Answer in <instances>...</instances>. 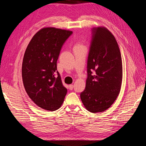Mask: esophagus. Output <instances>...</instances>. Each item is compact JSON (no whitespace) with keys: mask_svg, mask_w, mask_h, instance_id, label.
Wrapping results in <instances>:
<instances>
[{"mask_svg":"<svg viewBox=\"0 0 146 146\" xmlns=\"http://www.w3.org/2000/svg\"><path fill=\"white\" fill-rule=\"evenodd\" d=\"M69 90H72L73 88H74V85H69Z\"/></svg>","mask_w":146,"mask_h":146,"instance_id":"esophagus-1","label":"esophagus"}]
</instances>
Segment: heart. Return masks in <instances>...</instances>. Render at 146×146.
Returning a JSON list of instances; mask_svg holds the SVG:
<instances>
[{"mask_svg":"<svg viewBox=\"0 0 146 146\" xmlns=\"http://www.w3.org/2000/svg\"><path fill=\"white\" fill-rule=\"evenodd\" d=\"M84 47V46L83 45L82 42L81 41H78L77 43V44H76V46L75 47Z\"/></svg>","mask_w":146,"mask_h":146,"instance_id":"heart-1","label":"heart"}]
</instances>
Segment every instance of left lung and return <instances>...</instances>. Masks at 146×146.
Returning <instances> with one entry per match:
<instances>
[{"label": "left lung", "instance_id": "8db88e82", "mask_svg": "<svg viewBox=\"0 0 146 146\" xmlns=\"http://www.w3.org/2000/svg\"><path fill=\"white\" fill-rule=\"evenodd\" d=\"M87 72L85 89L80 94L82 103L92 113L104 111L116 100L122 81L120 49L115 37L105 27L92 29Z\"/></svg>", "mask_w": 146, "mask_h": 146}]
</instances>
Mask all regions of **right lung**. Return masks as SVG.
Returning a JSON list of instances; mask_svg holds the SVG:
<instances>
[{
	"label": "right lung",
	"mask_w": 146,
	"mask_h": 146,
	"mask_svg": "<svg viewBox=\"0 0 146 146\" xmlns=\"http://www.w3.org/2000/svg\"><path fill=\"white\" fill-rule=\"evenodd\" d=\"M72 33L55 27L42 28L25 50L22 65L24 86L29 98L44 110L53 111L60 108L67 93L57 71L56 61L62 46Z\"/></svg>",
	"instance_id": "obj_1"
}]
</instances>
